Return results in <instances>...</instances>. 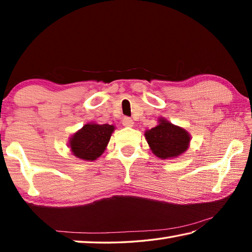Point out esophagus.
Segmentation results:
<instances>
[{"label":"esophagus","mask_w":252,"mask_h":252,"mask_svg":"<svg viewBox=\"0 0 252 252\" xmlns=\"http://www.w3.org/2000/svg\"><path fill=\"white\" fill-rule=\"evenodd\" d=\"M122 125L125 126H133V120H131L130 118H123V120H122Z\"/></svg>","instance_id":"esophagus-1"}]
</instances>
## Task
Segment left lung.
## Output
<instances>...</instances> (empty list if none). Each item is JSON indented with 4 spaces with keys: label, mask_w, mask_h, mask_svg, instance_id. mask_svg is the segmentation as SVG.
I'll use <instances>...</instances> for the list:
<instances>
[{
    "label": "left lung",
    "mask_w": 252,
    "mask_h": 252,
    "mask_svg": "<svg viewBox=\"0 0 252 252\" xmlns=\"http://www.w3.org/2000/svg\"><path fill=\"white\" fill-rule=\"evenodd\" d=\"M144 135L153 155L162 160L181 156L189 148L190 134L164 118H160L159 125L147 130Z\"/></svg>",
    "instance_id": "8db88e82"
}]
</instances>
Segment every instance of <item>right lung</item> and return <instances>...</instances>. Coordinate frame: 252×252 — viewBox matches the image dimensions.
<instances>
[{"instance_id":"obj_1","label":"right lung","mask_w":252,"mask_h":252,"mask_svg":"<svg viewBox=\"0 0 252 252\" xmlns=\"http://www.w3.org/2000/svg\"><path fill=\"white\" fill-rule=\"evenodd\" d=\"M113 131V126L87 123L69 140L72 153L85 161L96 160L104 152Z\"/></svg>"}]
</instances>
